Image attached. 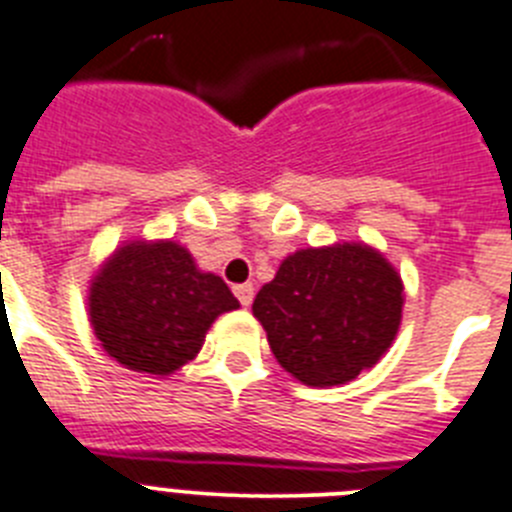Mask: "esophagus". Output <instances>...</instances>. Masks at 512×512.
Instances as JSON below:
<instances>
[{"label":"esophagus","mask_w":512,"mask_h":512,"mask_svg":"<svg viewBox=\"0 0 512 512\" xmlns=\"http://www.w3.org/2000/svg\"><path fill=\"white\" fill-rule=\"evenodd\" d=\"M234 296L239 298V303L242 306H250L252 298H255V288H252V283H242V285H234Z\"/></svg>","instance_id":"esophagus-1"}]
</instances>
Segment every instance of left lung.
I'll return each mask as SVG.
<instances>
[{"label":"left lung","mask_w":512,"mask_h":512,"mask_svg":"<svg viewBox=\"0 0 512 512\" xmlns=\"http://www.w3.org/2000/svg\"><path fill=\"white\" fill-rule=\"evenodd\" d=\"M280 367L311 388L354 380L398 334L403 280L359 242L308 247L280 262L252 303Z\"/></svg>","instance_id":"obj_1"}]
</instances>
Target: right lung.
<instances>
[{
    "mask_svg": "<svg viewBox=\"0 0 512 512\" xmlns=\"http://www.w3.org/2000/svg\"><path fill=\"white\" fill-rule=\"evenodd\" d=\"M239 308L219 275L196 267L186 247L122 245L94 275L89 321L104 352L122 367L165 377L204 347L216 316Z\"/></svg>",
    "mask_w": 512,
    "mask_h": 512,
    "instance_id": "right-lung-1",
    "label": "right lung"
}]
</instances>
